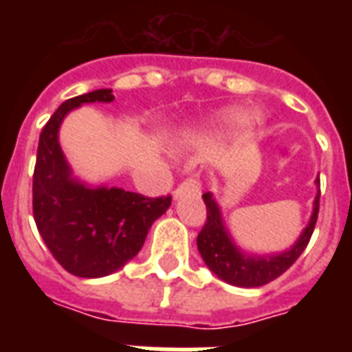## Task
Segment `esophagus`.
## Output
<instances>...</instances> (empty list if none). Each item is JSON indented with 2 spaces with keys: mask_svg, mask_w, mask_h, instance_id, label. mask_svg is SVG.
<instances>
[{
  "mask_svg": "<svg viewBox=\"0 0 352 352\" xmlns=\"http://www.w3.org/2000/svg\"><path fill=\"white\" fill-rule=\"evenodd\" d=\"M186 193H201V182H199L197 179H193V177H190L186 181H182L181 184L177 186L175 192H173V197L179 199L182 197V195H186Z\"/></svg>",
  "mask_w": 352,
  "mask_h": 352,
  "instance_id": "1",
  "label": "esophagus"
}]
</instances>
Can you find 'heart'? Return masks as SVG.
<instances>
[{"label":"heart","mask_w":352,"mask_h":352,"mask_svg":"<svg viewBox=\"0 0 352 352\" xmlns=\"http://www.w3.org/2000/svg\"><path fill=\"white\" fill-rule=\"evenodd\" d=\"M259 120V117H257L256 113H248L245 117V122H248V124H254V122ZM235 122H243V118L237 115L235 111H225L223 115H221V124H235Z\"/></svg>","instance_id":"b5f03b06"}]
</instances>
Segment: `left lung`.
Listing matches in <instances>:
<instances>
[{
  "label": "left lung",
  "mask_w": 352,
  "mask_h": 352,
  "mask_svg": "<svg viewBox=\"0 0 352 352\" xmlns=\"http://www.w3.org/2000/svg\"><path fill=\"white\" fill-rule=\"evenodd\" d=\"M316 184L320 186V179H316ZM203 199L206 204V223L197 235V248L206 267L217 278L235 287H261L287 272L309 245L320 212V192H318L311 221L292 248L274 256H248L234 245L225 228L219 206L212 199V193H204Z\"/></svg>",
  "instance_id": "1"
}]
</instances>
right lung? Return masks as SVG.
Here are the masks:
<instances>
[{
	"label": "right lung",
	"mask_w": 352,
	"mask_h": 352,
	"mask_svg": "<svg viewBox=\"0 0 352 352\" xmlns=\"http://www.w3.org/2000/svg\"><path fill=\"white\" fill-rule=\"evenodd\" d=\"M111 89L69 98L40 133L32 214L41 239L60 265L78 278L117 272L142 248L149 228L170 208L171 195L146 197L122 188H89L71 177L58 142V129L71 109L91 102H113Z\"/></svg>",
	"instance_id": "obj_1"
}]
</instances>
